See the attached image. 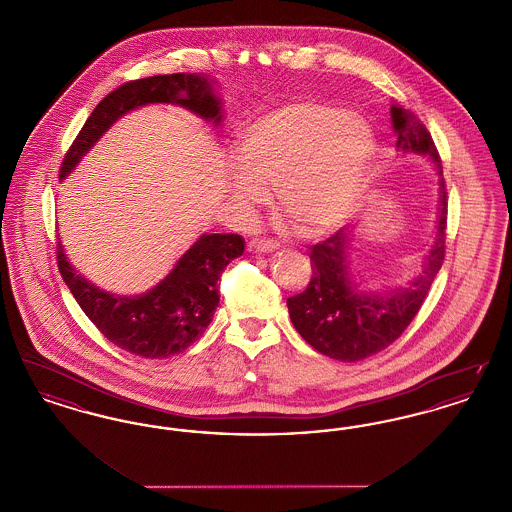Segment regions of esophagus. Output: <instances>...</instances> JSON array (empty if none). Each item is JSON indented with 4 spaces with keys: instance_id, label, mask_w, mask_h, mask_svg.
Masks as SVG:
<instances>
[{
    "instance_id": "1",
    "label": "esophagus",
    "mask_w": 512,
    "mask_h": 512,
    "mask_svg": "<svg viewBox=\"0 0 512 512\" xmlns=\"http://www.w3.org/2000/svg\"><path fill=\"white\" fill-rule=\"evenodd\" d=\"M247 249H249L251 253H270V251L278 249V244L272 242V240H259V238H255V240H251V242L247 244Z\"/></svg>"
}]
</instances>
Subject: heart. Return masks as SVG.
<instances>
[{
	"label": "heart",
	"instance_id": "1",
	"mask_svg": "<svg viewBox=\"0 0 512 512\" xmlns=\"http://www.w3.org/2000/svg\"><path fill=\"white\" fill-rule=\"evenodd\" d=\"M376 149L370 124L328 101H292L249 122L236 144L232 201L249 215L274 186L276 209L299 234L322 238L355 211Z\"/></svg>",
	"mask_w": 512,
	"mask_h": 512
}]
</instances>
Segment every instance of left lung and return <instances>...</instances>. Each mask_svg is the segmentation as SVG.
<instances>
[{
  "label": "left lung",
  "instance_id": "left-lung-1",
  "mask_svg": "<svg viewBox=\"0 0 512 512\" xmlns=\"http://www.w3.org/2000/svg\"><path fill=\"white\" fill-rule=\"evenodd\" d=\"M391 121L401 151L428 155L441 169L436 144L413 111L393 105ZM445 230L447 190L441 178L438 234L426 257V267L409 288L384 295L359 292L351 284L345 265L349 228H340L313 245L309 253L313 276L305 292L288 297L295 330L318 353L343 363H357L380 353L405 332L422 307L445 259Z\"/></svg>",
  "mask_w": 512,
  "mask_h": 512
}]
</instances>
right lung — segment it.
<instances>
[{"instance_id":"add662e5","label":"right lung","mask_w":512,"mask_h":512,"mask_svg":"<svg viewBox=\"0 0 512 512\" xmlns=\"http://www.w3.org/2000/svg\"><path fill=\"white\" fill-rule=\"evenodd\" d=\"M147 103H176L207 121H220V101L211 80L201 74L130 80L99 101L65 153L59 178L73 171L113 122ZM244 245L238 234H203L163 282L136 297L101 292L69 265L61 244H57V267L80 309L107 340L144 359H165L203 336L219 307L220 274L244 253Z\"/></svg>"}]
</instances>
